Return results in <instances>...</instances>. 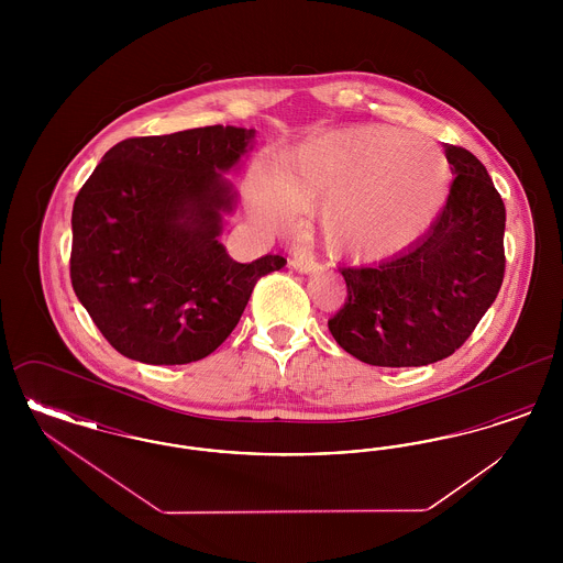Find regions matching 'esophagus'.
<instances>
[{"instance_id":"esophagus-1","label":"esophagus","mask_w":563,"mask_h":563,"mask_svg":"<svg viewBox=\"0 0 563 563\" xmlns=\"http://www.w3.org/2000/svg\"><path fill=\"white\" fill-rule=\"evenodd\" d=\"M291 266L297 272H303V274H310V272H317L319 269V262L312 253H295L291 257Z\"/></svg>"}]
</instances>
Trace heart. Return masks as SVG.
Instances as JSON below:
<instances>
[{
  "instance_id": "heart-1",
  "label": "heart",
  "mask_w": 563,
  "mask_h": 563,
  "mask_svg": "<svg viewBox=\"0 0 563 563\" xmlns=\"http://www.w3.org/2000/svg\"><path fill=\"white\" fill-rule=\"evenodd\" d=\"M450 162L424 134L361 126L321 134L257 166L246 198L266 223L285 228L297 207H319L338 255L375 260L420 239L445 205Z\"/></svg>"
}]
</instances>
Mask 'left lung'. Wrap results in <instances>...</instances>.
<instances>
[{"mask_svg":"<svg viewBox=\"0 0 563 563\" xmlns=\"http://www.w3.org/2000/svg\"><path fill=\"white\" fill-rule=\"evenodd\" d=\"M454 184L429 232L374 268H342L335 342L375 367H420L460 349L505 278V202L468 150L445 145Z\"/></svg>","mask_w":563,"mask_h":563,"instance_id":"8db88e82","label":"left lung"}]
</instances>
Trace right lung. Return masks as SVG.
<instances>
[{
  "label": "right lung",
  "instance_id": "add662e5",
  "mask_svg": "<svg viewBox=\"0 0 563 563\" xmlns=\"http://www.w3.org/2000/svg\"><path fill=\"white\" fill-rule=\"evenodd\" d=\"M253 129L205 126L113 145L71 213V285L103 338L147 365L209 356L241 321L262 276L287 264L234 262L221 213L236 205L223 177Z\"/></svg>",
  "mask_w": 563,
  "mask_h": 563
}]
</instances>
